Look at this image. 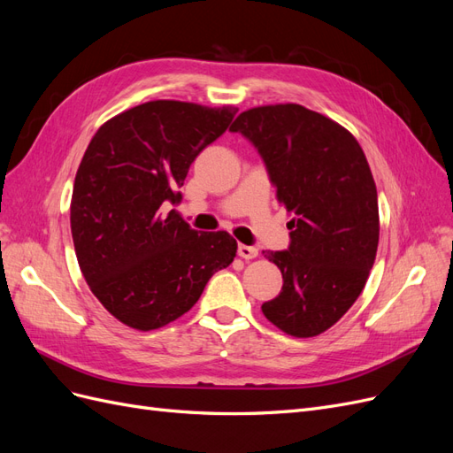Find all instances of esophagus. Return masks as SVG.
Listing matches in <instances>:
<instances>
[{"mask_svg": "<svg viewBox=\"0 0 453 453\" xmlns=\"http://www.w3.org/2000/svg\"><path fill=\"white\" fill-rule=\"evenodd\" d=\"M238 255L242 257V258H245V260H251V258H255L257 255H258V250L257 248H251V245H238Z\"/></svg>", "mask_w": 453, "mask_h": 453, "instance_id": "1", "label": "esophagus"}]
</instances>
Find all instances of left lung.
<instances>
[{"mask_svg": "<svg viewBox=\"0 0 453 453\" xmlns=\"http://www.w3.org/2000/svg\"><path fill=\"white\" fill-rule=\"evenodd\" d=\"M230 130L257 147L293 215L289 250L263 251L283 276L265 318L291 336H318L353 306L376 258L378 193L366 157L351 132L298 104L248 109Z\"/></svg>", "mask_w": 453, "mask_h": 453, "instance_id": "obj_1", "label": "left lung"}]
</instances>
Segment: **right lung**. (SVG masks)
<instances>
[{
    "mask_svg": "<svg viewBox=\"0 0 453 453\" xmlns=\"http://www.w3.org/2000/svg\"><path fill=\"white\" fill-rule=\"evenodd\" d=\"M236 107L155 100L109 119L90 140L72 195L79 268L102 306L138 331L193 308L205 283L236 257L228 232H198L180 203L190 164L221 135Z\"/></svg>",
    "mask_w": 453,
    "mask_h": 453,
    "instance_id": "right-lung-1",
    "label": "right lung"
}]
</instances>
